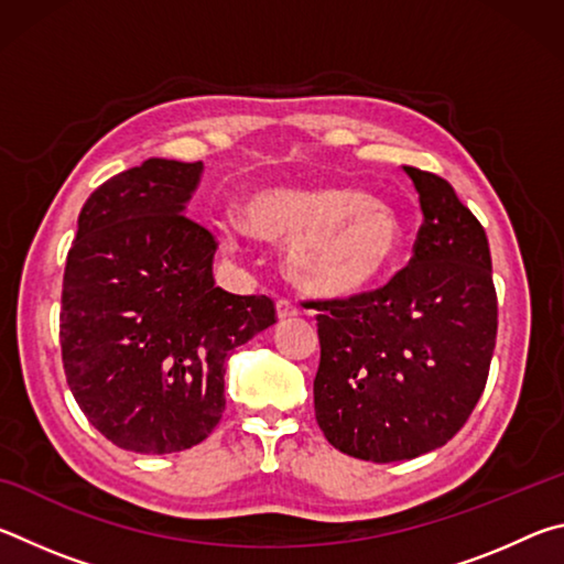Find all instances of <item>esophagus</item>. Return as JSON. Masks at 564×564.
I'll use <instances>...</instances> for the list:
<instances>
[{"mask_svg": "<svg viewBox=\"0 0 564 564\" xmlns=\"http://www.w3.org/2000/svg\"><path fill=\"white\" fill-rule=\"evenodd\" d=\"M275 313H279V321H289V318L299 316L301 308L291 299H281L279 303H275Z\"/></svg>", "mask_w": 564, "mask_h": 564, "instance_id": "34e87169", "label": "esophagus"}]
</instances>
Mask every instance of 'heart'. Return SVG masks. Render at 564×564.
Wrapping results in <instances>:
<instances>
[{
  "label": "heart",
  "instance_id": "heart-1",
  "mask_svg": "<svg viewBox=\"0 0 564 564\" xmlns=\"http://www.w3.org/2000/svg\"><path fill=\"white\" fill-rule=\"evenodd\" d=\"M238 226L261 241H289L293 281L321 299H348L373 285L403 248L393 208L358 188L273 184L241 196Z\"/></svg>",
  "mask_w": 564,
  "mask_h": 564
}]
</instances>
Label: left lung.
Segmentation results:
<instances>
[{
  "label": "left lung",
  "instance_id": "1",
  "mask_svg": "<svg viewBox=\"0 0 564 564\" xmlns=\"http://www.w3.org/2000/svg\"><path fill=\"white\" fill-rule=\"evenodd\" d=\"M420 196L413 259L383 289L321 311L313 403L323 435L370 463L445 445L480 400L498 336L488 236L445 178L403 166Z\"/></svg>",
  "mask_w": 564,
  "mask_h": 564
}]
</instances>
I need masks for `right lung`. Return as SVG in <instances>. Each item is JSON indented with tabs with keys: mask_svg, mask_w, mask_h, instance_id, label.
Returning a JSON list of instances; mask_svg holds the SVG:
<instances>
[{
	"mask_svg": "<svg viewBox=\"0 0 564 564\" xmlns=\"http://www.w3.org/2000/svg\"><path fill=\"white\" fill-rule=\"evenodd\" d=\"M204 164L149 159L87 198L66 256L62 360L89 423L131 453L208 437L231 352L275 323L265 295L214 285L216 241L186 204Z\"/></svg>",
	"mask_w": 564,
	"mask_h": 564,
	"instance_id": "obj_1",
	"label": "right lung"
}]
</instances>
